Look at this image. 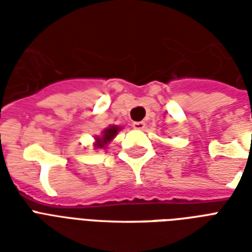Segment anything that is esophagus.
Listing matches in <instances>:
<instances>
[{
  "label": "esophagus",
  "mask_w": 252,
  "mask_h": 252,
  "mask_svg": "<svg viewBox=\"0 0 252 252\" xmlns=\"http://www.w3.org/2000/svg\"><path fill=\"white\" fill-rule=\"evenodd\" d=\"M133 128L134 129H144L145 128V123L144 122H133Z\"/></svg>",
  "instance_id": "esophagus-1"
}]
</instances>
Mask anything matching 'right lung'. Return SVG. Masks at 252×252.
I'll return each instance as SVG.
<instances>
[{
	"mask_svg": "<svg viewBox=\"0 0 252 252\" xmlns=\"http://www.w3.org/2000/svg\"><path fill=\"white\" fill-rule=\"evenodd\" d=\"M119 130H120V126H107L106 129L102 132V136L95 137V148H96V149H102V148H104L108 142L114 140V137L118 134Z\"/></svg>",
	"mask_w": 252,
	"mask_h": 252,
	"instance_id": "1",
	"label": "right lung"
}]
</instances>
